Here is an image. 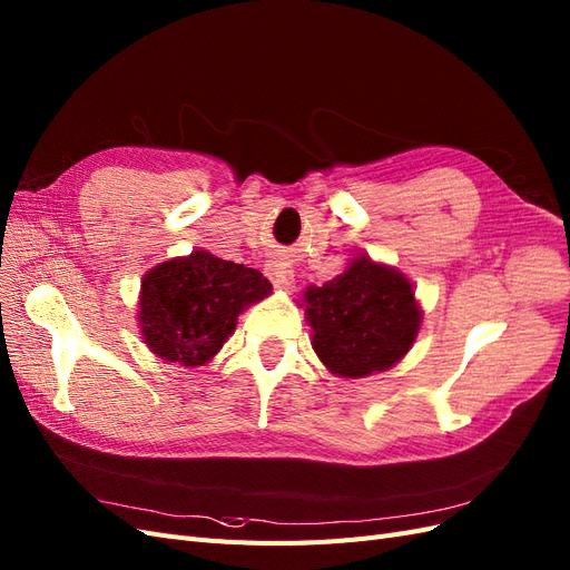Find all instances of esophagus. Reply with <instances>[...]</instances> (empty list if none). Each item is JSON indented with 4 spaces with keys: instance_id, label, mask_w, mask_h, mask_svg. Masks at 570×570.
<instances>
[{
    "instance_id": "esophagus-1",
    "label": "esophagus",
    "mask_w": 570,
    "mask_h": 570,
    "mask_svg": "<svg viewBox=\"0 0 570 570\" xmlns=\"http://www.w3.org/2000/svg\"><path fill=\"white\" fill-rule=\"evenodd\" d=\"M265 272L276 288L288 291L294 286V269H291V265L284 263V259H272V263H267Z\"/></svg>"
}]
</instances>
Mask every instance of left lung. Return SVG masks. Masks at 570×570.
Masks as SVG:
<instances>
[{
  "instance_id": "obj_1",
  "label": "left lung",
  "mask_w": 570,
  "mask_h": 570,
  "mask_svg": "<svg viewBox=\"0 0 570 570\" xmlns=\"http://www.w3.org/2000/svg\"><path fill=\"white\" fill-rule=\"evenodd\" d=\"M303 305L322 365L346 380L394 367L413 348L422 324L413 282L365 253L332 282L307 286Z\"/></svg>"
}]
</instances>
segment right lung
Wrapping results in <instances>:
<instances>
[{"label": "right lung", "mask_w": 570, "mask_h": 570, "mask_svg": "<svg viewBox=\"0 0 570 570\" xmlns=\"http://www.w3.org/2000/svg\"><path fill=\"white\" fill-rule=\"evenodd\" d=\"M269 294L272 284L257 269L198 248L142 276L138 327L161 361L198 367L222 351L238 315Z\"/></svg>", "instance_id": "right-lung-1"}]
</instances>
